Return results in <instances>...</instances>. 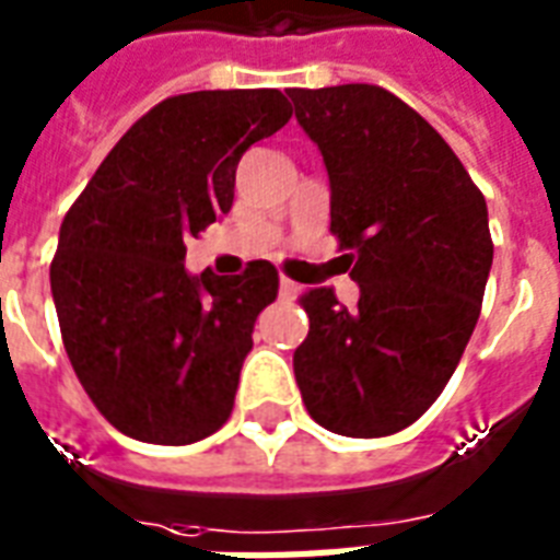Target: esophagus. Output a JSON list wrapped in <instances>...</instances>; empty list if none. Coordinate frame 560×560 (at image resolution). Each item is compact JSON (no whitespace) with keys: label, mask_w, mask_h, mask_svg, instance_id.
Returning <instances> with one entry per match:
<instances>
[{"label":"esophagus","mask_w":560,"mask_h":560,"mask_svg":"<svg viewBox=\"0 0 560 560\" xmlns=\"http://www.w3.org/2000/svg\"><path fill=\"white\" fill-rule=\"evenodd\" d=\"M279 296L288 299V302H290V299H296L299 296L296 281H290V279H284V276H281V279H279Z\"/></svg>","instance_id":"esophagus-1"}]
</instances>
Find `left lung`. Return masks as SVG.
Returning a JSON list of instances; mask_svg holds the SVG:
<instances>
[{
  "instance_id": "obj_1",
  "label": "left lung",
  "mask_w": 560,
  "mask_h": 560,
  "mask_svg": "<svg viewBox=\"0 0 560 560\" xmlns=\"http://www.w3.org/2000/svg\"><path fill=\"white\" fill-rule=\"evenodd\" d=\"M331 186V232L355 264L354 307L302 296L311 331L293 354L316 424L377 439L424 416L477 328L494 261L486 197L451 144L372 83L288 90Z\"/></svg>"
}]
</instances>
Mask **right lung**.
Returning a JSON list of instances; mask_svg holds the SVG:
<instances>
[{
  "mask_svg": "<svg viewBox=\"0 0 560 560\" xmlns=\"http://www.w3.org/2000/svg\"><path fill=\"white\" fill-rule=\"evenodd\" d=\"M290 116L279 90L165 98L66 211L51 261L66 354L101 416L130 439L191 444L226 424L279 272L253 261L244 276H191L186 244L232 209L246 148Z\"/></svg>",
  "mask_w": 560,
  "mask_h": 560,
  "instance_id": "right-lung-1",
  "label": "right lung"
}]
</instances>
